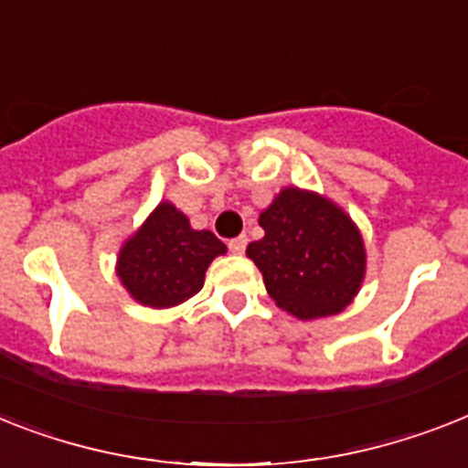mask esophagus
I'll use <instances>...</instances> for the list:
<instances>
[{
	"instance_id": "1",
	"label": "esophagus",
	"mask_w": 468,
	"mask_h": 468,
	"mask_svg": "<svg viewBox=\"0 0 468 468\" xmlns=\"http://www.w3.org/2000/svg\"><path fill=\"white\" fill-rule=\"evenodd\" d=\"M247 247V235H238V238H233V240L228 242V250L233 254H242L245 252Z\"/></svg>"
}]
</instances>
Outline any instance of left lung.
<instances>
[{
  "label": "left lung",
  "instance_id": "obj_1",
  "mask_svg": "<svg viewBox=\"0 0 468 468\" xmlns=\"http://www.w3.org/2000/svg\"><path fill=\"white\" fill-rule=\"evenodd\" d=\"M264 238L247 257L264 276L276 305L300 320L341 313L366 276V245L334 201L298 187L281 189L260 214Z\"/></svg>",
  "mask_w": 468,
  "mask_h": 468
}]
</instances>
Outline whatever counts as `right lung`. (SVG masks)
<instances>
[{
  "label": "right lung",
  "mask_w": 468,
  "mask_h": 468,
  "mask_svg": "<svg viewBox=\"0 0 468 468\" xmlns=\"http://www.w3.org/2000/svg\"><path fill=\"white\" fill-rule=\"evenodd\" d=\"M218 254L226 245L211 230H195L187 216L161 201L120 250L117 276L136 303L173 307L199 293Z\"/></svg>",
  "instance_id": "right-lung-1"
}]
</instances>
